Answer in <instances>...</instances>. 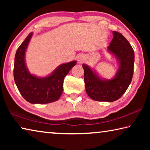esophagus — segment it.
<instances>
[{"mask_svg": "<svg viewBox=\"0 0 150 150\" xmlns=\"http://www.w3.org/2000/svg\"><path fill=\"white\" fill-rule=\"evenodd\" d=\"M77 60H78V62H79V63L83 62V60H84V57H83L82 55H79L78 56V57H77Z\"/></svg>", "mask_w": 150, "mask_h": 150, "instance_id": "34e87169", "label": "esophagus"}]
</instances>
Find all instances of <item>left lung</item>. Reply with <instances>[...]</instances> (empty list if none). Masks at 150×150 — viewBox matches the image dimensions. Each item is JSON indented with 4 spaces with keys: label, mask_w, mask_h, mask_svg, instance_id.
I'll use <instances>...</instances> for the list:
<instances>
[{
    "label": "left lung",
    "mask_w": 150,
    "mask_h": 150,
    "mask_svg": "<svg viewBox=\"0 0 150 150\" xmlns=\"http://www.w3.org/2000/svg\"><path fill=\"white\" fill-rule=\"evenodd\" d=\"M107 51L117 61L118 68L111 79L101 78L89 66L83 64L86 92L94 100L113 102L120 98L130 85L134 73V52L130 43L120 33L112 32Z\"/></svg>",
    "instance_id": "1"
}]
</instances>
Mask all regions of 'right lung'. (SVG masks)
I'll return each instance as SVG.
<instances>
[{
    "label": "right lung",
    "instance_id": "right-lung-1",
    "mask_svg": "<svg viewBox=\"0 0 150 150\" xmlns=\"http://www.w3.org/2000/svg\"><path fill=\"white\" fill-rule=\"evenodd\" d=\"M33 32L22 43L16 52L14 65V78L19 92L28 102L32 104H47L57 100L63 89V80L77 62L63 63L46 77H37L28 69L25 55Z\"/></svg>",
    "mask_w": 150,
    "mask_h": 150
}]
</instances>
